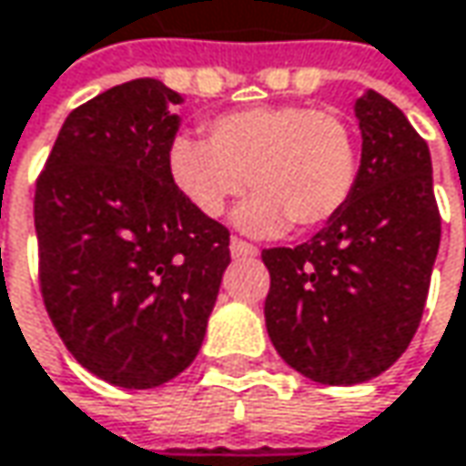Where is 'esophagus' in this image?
<instances>
[{"instance_id": "obj_1", "label": "esophagus", "mask_w": 466, "mask_h": 466, "mask_svg": "<svg viewBox=\"0 0 466 466\" xmlns=\"http://www.w3.org/2000/svg\"><path fill=\"white\" fill-rule=\"evenodd\" d=\"M229 250H232V258H255V255H258V248H255V245L245 242V239H237V237H232Z\"/></svg>"}]
</instances>
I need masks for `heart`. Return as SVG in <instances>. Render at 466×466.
Listing matches in <instances>:
<instances>
[{"mask_svg":"<svg viewBox=\"0 0 466 466\" xmlns=\"http://www.w3.org/2000/svg\"><path fill=\"white\" fill-rule=\"evenodd\" d=\"M357 167L350 125L299 104L224 114L211 122L208 143L177 137L169 148L174 187L203 216H218L245 185L253 187L234 211L250 234L323 227L347 206Z\"/></svg>","mask_w":466,"mask_h":466,"instance_id":"1","label":"heart"}]
</instances>
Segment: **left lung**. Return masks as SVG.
Segmentation results:
<instances>
[{"label": "left lung", "mask_w": 466, "mask_h": 466, "mask_svg": "<svg viewBox=\"0 0 466 466\" xmlns=\"http://www.w3.org/2000/svg\"><path fill=\"white\" fill-rule=\"evenodd\" d=\"M354 116L362 156L347 206L308 242L263 250L273 347L326 386L365 383L410 347L441 245L428 143L380 93H362Z\"/></svg>", "instance_id": "left-lung-1"}]
</instances>
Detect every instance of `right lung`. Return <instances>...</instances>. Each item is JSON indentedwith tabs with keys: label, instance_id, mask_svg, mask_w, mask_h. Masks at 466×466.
<instances>
[{
	"label": "right lung",
	"instance_id": "add662e5",
	"mask_svg": "<svg viewBox=\"0 0 466 466\" xmlns=\"http://www.w3.org/2000/svg\"><path fill=\"white\" fill-rule=\"evenodd\" d=\"M185 98L137 77L65 119L35 182L41 294L56 334L96 378L156 389L200 352L229 232L169 174Z\"/></svg>",
	"mask_w": 466,
	"mask_h": 466
}]
</instances>
